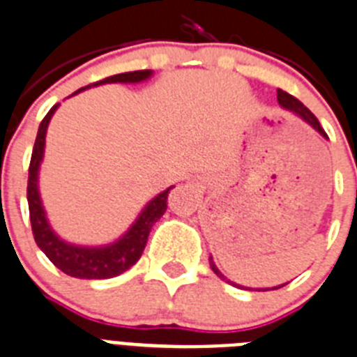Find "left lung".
Here are the masks:
<instances>
[{"mask_svg": "<svg viewBox=\"0 0 357 357\" xmlns=\"http://www.w3.org/2000/svg\"><path fill=\"white\" fill-rule=\"evenodd\" d=\"M278 103L281 105V109H285V110H289V112L296 114L298 118L303 119V121L308 123V125H310V127H312L314 130H317V132L321 134V136L325 137V139H328V136H326L325 130H323V128H321V125H319V121H317L316 116H314V114L310 112V110H308L307 107H305V105L301 103V101L296 100L294 96H290L289 92L278 89ZM208 261H211V268H212V271H214V274L218 275V278H221V280H227V278H225V275L220 272V268L215 266V263H214V259H212V256L208 257ZM227 281H229V280H227ZM229 283H230V281H229ZM234 285H236V283H234ZM238 287H241V285H238ZM280 287H283V285H280ZM280 287H272V289H257V290H274V289H280Z\"/></svg>", "mask_w": 357, "mask_h": 357, "instance_id": "8db88e82", "label": "left lung"}]
</instances>
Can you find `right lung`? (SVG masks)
Here are the masks:
<instances>
[{
  "label": "right lung",
  "instance_id": "add662e5",
  "mask_svg": "<svg viewBox=\"0 0 357 357\" xmlns=\"http://www.w3.org/2000/svg\"><path fill=\"white\" fill-rule=\"evenodd\" d=\"M151 76L152 70L123 72V74L105 77L101 82L83 86L72 96L79 94V92L86 91L91 86L105 85V83H139L149 79ZM58 107L59 103L54 105L49 114L43 118V121L40 123L34 151H32L31 167H29L26 199H29V212H31L32 234H34L36 243L43 250L45 256L49 257L50 261L67 275L79 278V280H107V278H114V275H119L128 271L142 257L152 225L160 220L165 211H167V199H169V192L174 185L146 203L145 208L139 212V215L128 227L127 232L116 241H112V243L101 245V247H83V245H72L59 238L50 227L49 220H47V212H45L43 202H41L40 196V185H38L40 167L45 154L47 128H49L50 119H52L54 112L58 110Z\"/></svg>",
  "mask_w": 357,
  "mask_h": 357
}]
</instances>
